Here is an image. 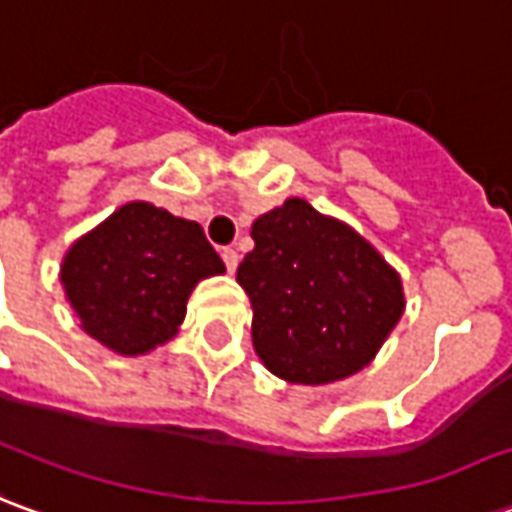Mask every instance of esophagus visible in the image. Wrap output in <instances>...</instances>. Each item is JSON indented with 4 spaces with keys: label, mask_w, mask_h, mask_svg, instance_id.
Returning a JSON list of instances; mask_svg holds the SVG:
<instances>
[{
    "label": "esophagus",
    "mask_w": 512,
    "mask_h": 512,
    "mask_svg": "<svg viewBox=\"0 0 512 512\" xmlns=\"http://www.w3.org/2000/svg\"><path fill=\"white\" fill-rule=\"evenodd\" d=\"M220 256H223V262H226V270L228 273H234L239 264V253L234 248H223L220 250Z\"/></svg>",
    "instance_id": "obj_1"
}]
</instances>
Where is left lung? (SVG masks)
<instances>
[{
	"instance_id": "obj_1",
	"label": "left lung",
	"mask_w": 512,
	"mask_h": 512,
	"mask_svg": "<svg viewBox=\"0 0 512 512\" xmlns=\"http://www.w3.org/2000/svg\"><path fill=\"white\" fill-rule=\"evenodd\" d=\"M256 248L237 267L253 306L264 366L303 386L364 369L402 317L400 275L355 231L303 198L253 223Z\"/></svg>"
}]
</instances>
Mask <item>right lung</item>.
Returning <instances> with one entry per match:
<instances>
[{
	"instance_id": "obj_1",
	"label": "right lung",
	"mask_w": 512,
	"mask_h": 512,
	"mask_svg": "<svg viewBox=\"0 0 512 512\" xmlns=\"http://www.w3.org/2000/svg\"><path fill=\"white\" fill-rule=\"evenodd\" d=\"M220 273L226 264L204 228L134 201L68 250L60 278L93 339L140 355L173 339L195 284Z\"/></svg>"
}]
</instances>
